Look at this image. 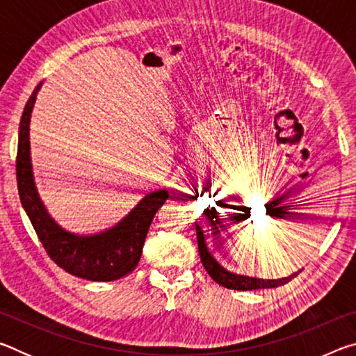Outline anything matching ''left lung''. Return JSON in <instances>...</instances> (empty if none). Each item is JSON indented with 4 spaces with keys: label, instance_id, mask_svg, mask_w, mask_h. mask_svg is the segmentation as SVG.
<instances>
[{
    "label": "left lung",
    "instance_id": "1",
    "mask_svg": "<svg viewBox=\"0 0 356 356\" xmlns=\"http://www.w3.org/2000/svg\"><path fill=\"white\" fill-rule=\"evenodd\" d=\"M196 236H197V248H200V256H201V262L204 265V268L207 270L210 278L226 289H234V291L272 289V287L287 284L289 281H292V278H295V276L301 272V270H298L297 273L286 276V278H281V280H259V278H250V276L231 273V272H227L226 268H222L221 265L215 261L213 256L210 254V251L207 250V245H206V237H204V231L201 229V226L197 225V222H196Z\"/></svg>",
    "mask_w": 356,
    "mask_h": 356
}]
</instances>
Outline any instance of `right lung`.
Wrapping results in <instances>:
<instances>
[{"instance_id": "right-lung-1", "label": "right lung", "mask_w": 356, "mask_h": 356, "mask_svg": "<svg viewBox=\"0 0 356 356\" xmlns=\"http://www.w3.org/2000/svg\"><path fill=\"white\" fill-rule=\"evenodd\" d=\"M42 81L35 86L23 110L17 147V186L22 206L28 213L47 254L65 272L88 281H114L134 272L141 259L143 245L154 216L170 197L159 190L143 197L140 204L105 232L75 236L55 222L35 190L31 155H29V120Z\"/></svg>"}]
</instances>
